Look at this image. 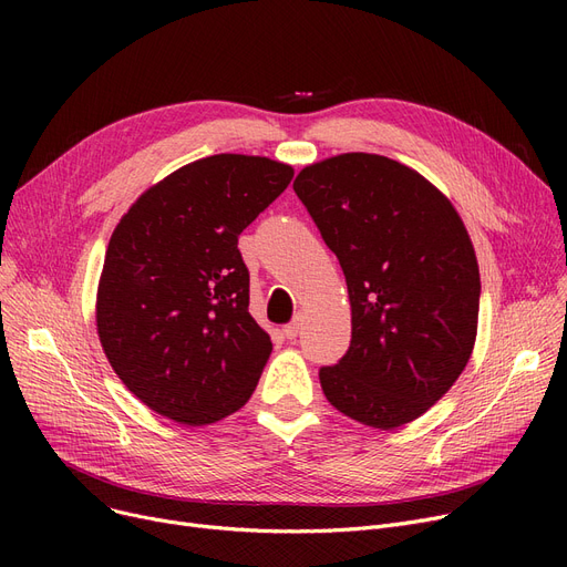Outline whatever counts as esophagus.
Here are the masks:
<instances>
[{"instance_id":"1","label":"esophagus","mask_w":567,"mask_h":567,"mask_svg":"<svg viewBox=\"0 0 567 567\" xmlns=\"http://www.w3.org/2000/svg\"><path fill=\"white\" fill-rule=\"evenodd\" d=\"M301 329H303V321H301V317H296L293 321H289V323L285 326L282 333H285V338H287V340H296V338H299Z\"/></svg>"}]
</instances>
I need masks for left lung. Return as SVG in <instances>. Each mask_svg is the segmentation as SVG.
<instances>
[{
    "mask_svg": "<svg viewBox=\"0 0 567 567\" xmlns=\"http://www.w3.org/2000/svg\"><path fill=\"white\" fill-rule=\"evenodd\" d=\"M293 190L340 259L351 303V344L319 370L321 391L353 421L402 427L471 359L481 271L468 231L423 174L377 154L312 163Z\"/></svg>",
    "mask_w": 567,
    "mask_h": 567,
    "instance_id": "left-lung-1",
    "label": "left lung"
}]
</instances>
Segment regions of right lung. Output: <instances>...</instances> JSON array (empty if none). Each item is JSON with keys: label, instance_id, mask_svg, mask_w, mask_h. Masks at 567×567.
I'll return each mask as SVG.
<instances>
[{"label": "right lung", "instance_id": "obj_1", "mask_svg": "<svg viewBox=\"0 0 567 567\" xmlns=\"http://www.w3.org/2000/svg\"><path fill=\"white\" fill-rule=\"evenodd\" d=\"M291 165L218 154L144 190L107 244L96 329L116 377L148 409L199 427L241 409L271 355L250 317L241 234Z\"/></svg>", "mask_w": 567, "mask_h": 567}]
</instances>
